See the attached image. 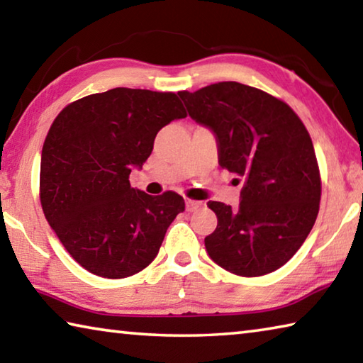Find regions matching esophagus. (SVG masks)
Returning a JSON list of instances; mask_svg holds the SVG:
<instances>
[{"mask_svg":"<svg viewBox=\"0 0 363 363\" xmlns=\"http://www.w3.org/2000/svg\"><path fill=\"white\" fill-rule=\"evenodd\" d=\"M201 205H203V203H201V201L190 200V199L186 200V210H187V211H196Z\"/></svg>","mask_w":363,"mask_h":363,"instance_id":"obj_1","label":"esophagus"}]
</instances>
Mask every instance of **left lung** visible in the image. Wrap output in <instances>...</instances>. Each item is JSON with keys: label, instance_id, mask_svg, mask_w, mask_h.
Returning <instances> with one entry per match:
<instances>
[{"label": "left lung", "instance_id": "8db88e82", "mask_svg": "<svg viewBox=\"0 0 363 363\" xmlns=\"http://www.w3.org/2000/svg\"><path fill=\"white\" fill-rule=\"evenodd\" d=\"M190 118L210 130L219 164L245 177L237 210L208 201L218 227L206 253L229 272L259 277L284 266L314 225L320 173L303 121L285 102L237 82L181 91Z\"/></svg>", "mask_w": 363, "mask_h": 363}]
</instances>
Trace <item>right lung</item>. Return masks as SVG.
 Listing matches in <instances>:
<instances>
[{"instance_id":"add662e5","label":"right lung","mask_w":363,"mask_h":363,"mask_svg":"<svg viewBox=\"0 0 363 363\" xmlns=\"http://www.w3.org/2000/svg\"><path fill=\"white\" fill-rule=\"evenodd\" d=\"M174 93L115 88L72 102L49 128L41 152L43 213L79 266L125 279L155 259L184 211L176 192L152 196L130 174L153 150L157 133L186 118Z\"/></svg>"}]
</instances>
